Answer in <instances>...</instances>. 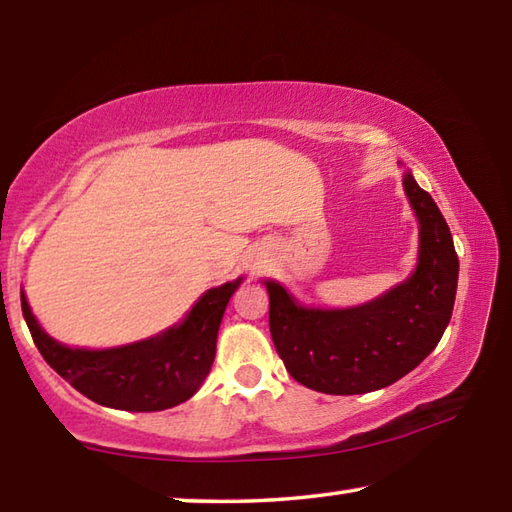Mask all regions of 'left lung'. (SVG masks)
I'll return each instance as SVG.
<instances>
[{
    "mask_svg": "<svg viewBox=\"0 0 512 512\" xmlns=\"http://www.w3.org/2000/svg\"><path fill=\"white\" fill-rule=\"evenodd\" d=\"M404 192L420 221V253L409 280L350 309L298 305L268 280V325L289 375L311 391L359 395L395 384L443 339L452 318L458 257L438 205L404 173Z\"/></svg>",
    "mask_w": 512,
    "mask_h": 512,
    "instance_id": "8db88e82",
    "label": "left lung"
}]
</instances>
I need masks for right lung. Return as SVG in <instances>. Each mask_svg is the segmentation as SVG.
Returning a JSON list of instances; mask_svg holds the SVG:
<instances>
[{
	"label": "right lung",
	"instance_id": "add662e5",
	"mask_svg": "<svg viewBox=\"0 0 512 512\" xmlns=\"http://www.w3.org/2000/svg\"><path fill=\"white\" fill-rule=\"evenodd\" d=\"M239 284L241 277L205 291L183 323L167 332L110 350L54 341L31 314L24 291L20 298L33 343L60 377L101 406L146 413L187 402L201 388L214 363L223 311Z\"/></svg>",
	"mask_w": 512,
	"mask_h": 512
}]
</instances>
